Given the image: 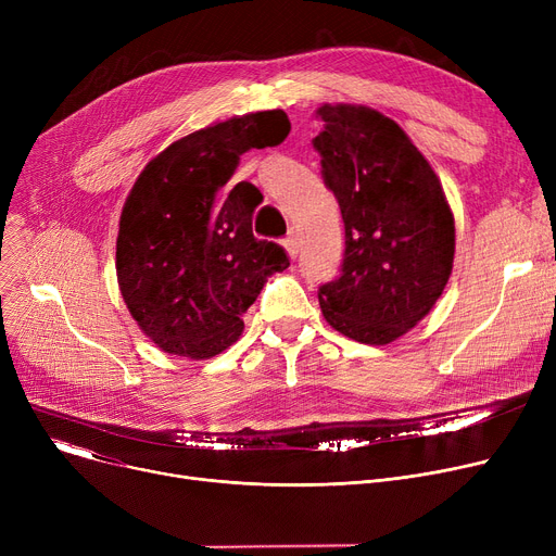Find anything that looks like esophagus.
<instances>
[{"label":"esophagus","instance_id":"obj_1","mask_svg":"<svg viewBox=\"0 0 556 556\" xmlns=\"http://www.w3.org/2000/svg\"><path fill=\"white\" fill-rule=\"evenodd\" d=\"M283 245H286L290 258H295L300 254V241H298V237H293V233H290V237L283 241Z\"/></svg>","mask_w":556,"mask_h":556}]
</instances>
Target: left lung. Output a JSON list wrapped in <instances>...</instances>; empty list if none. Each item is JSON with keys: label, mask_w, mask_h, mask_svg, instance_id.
Instances as JSON below:
<instances>
[{"label": "left lung", "mask_w": 556, "mask_h": 556, "mask_svg": "<svg viewBox=\"0 0 556 556\" xmlns=\"http://www.w3.org/2000/svg\"><path fill=\"white\" fill-rule=\"evenodd\" d=\"M317 114L325 128L313 146L344 223L340 275L319 286V306L342 336L388 344L444 293L453 212L428 160L386 114L346 103Z\"/></svg>", "instance_id": "obj_1"}]
</instances>
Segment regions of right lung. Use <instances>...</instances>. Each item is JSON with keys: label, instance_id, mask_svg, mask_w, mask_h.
<instances>
[{"label": "right lung", "instance_id": "1", "mask_svg": "<svg viewBox=\"0 0 556 556\" xmlns=\"http://www.w3.org/2000/svg\"><path fill=\"white\" fill-rule=\"evenodd\" d=\"M283 110L252 112L195 130L146 164L119 220L116 279L139 329L162 352L212 358L237 342L241 315L266 277L290 266L279 243L258 241V191L227 195L239 157L281 143ZM261 198V195H260Z\"/></svg>", "mask_w": 556, "mask_h": 556}]
</instances>
